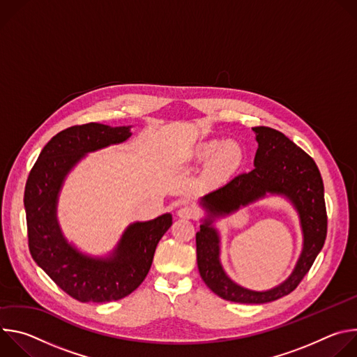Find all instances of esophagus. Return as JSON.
<instances>
[{"mask_svg":"<svg viewBox=\"0 0 357 357\" xmlns=\"http://www.w3.org/2000/svg\"><path fill=\"white\" fill-rule=\"evenodd\" d=\"M178 216L181 219H196L199 216V211L192 206V205H183L179 211H178Z\"/></svg>","mask_w":357,"mask_h":357,"instance_id":"esophagus-1","label":"esophagus"}]
</instances>
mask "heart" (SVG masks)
<instances>
[{"label":"heart","mask_w":357,"mask_h":357,"mask_svg":"<svg viewBox=\"0 0 357 357\" xmlns=\"http://www.w3.org/2000/svg\"><path fill=\"white\" fill-rule=\"evenodd\" d=\"M213 168L218 172L226 174L238 168L243 161V149L236 142H226L225 145L219 139L203 142L199 146V155L202 158H209L215 155Z\"/></svg>","instance_id":"heart-1"}]
</instances>
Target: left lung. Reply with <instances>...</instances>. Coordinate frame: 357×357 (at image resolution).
<instances>
[{
	"label": "left lung",
	"mask_w": 357,
	"mask_h": 357,
	"mask_svg": "<svg viewBox=\"0 0 357 357\" xmlns=\"http://www.w3.org/2000/svg\"><path fill=\"white\" fill-rule=\"evenodd\" d=\"M259 142L254 168L229 181L202 199L209 216L222 215L264 195L267 191L287 195L300 213L304 250L291 277L266 293L245 290L234 284L218 261V236L205 220L196 233V259L202 280L219 296L240 303H266L291 294L311 270L322 250L328 231L324 182L315 161L281 131L252 127Z\"/></svg>",
	"instance_id": "8db88e82"
}]
</instances>
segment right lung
Masks as SVG:
<instances>
[{"label": "right lung", "mask_w": 357, "mask_h": 357, "mask_svg": "<svg viewBox=\"0 0 357 357\" xmlns=\"http://www.w3.org/2000/svg\"><path fill=\"white\" fill-rule=\"evenodd\" d=\"M130 135V127L97 123L69 127L43 146L26 179L24 205L31 256L59 288L80 302L119 301L137 289L151 268L158 241L172 225L169 213L131 225L107 260L83 256L61 233L56 200L66 174L87 152Z\"/></svg>", "instance_id": "right-lung-1"}]
</instances>
